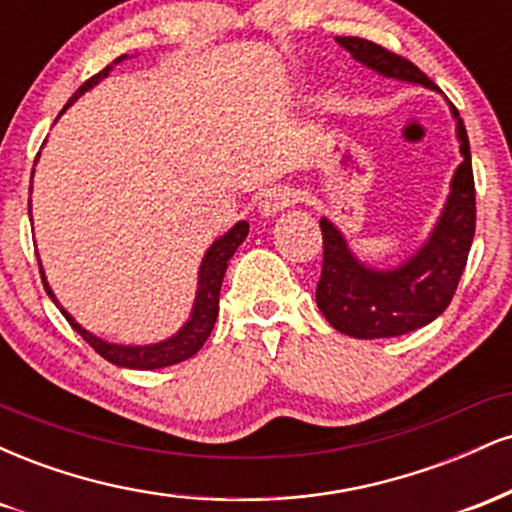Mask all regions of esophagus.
Masks as SVG:
<instances>
[{"instance_id":"esophagus-1","label":"esophagus","mask_w":512,"mask_h":512,"mask_svg":"<svg viewBox=\"0 0 512 512\" xmlns=\"http://www.w3.org/2000/svg\"><path fill=\"white\" fill-rule=\"evenodd\" d=\"M291 204V192L286 187L274 185L267 187V190L260 195V202H257V209H260L262 216H276L279 211H284Z\"/></svg>"}]
</instances>
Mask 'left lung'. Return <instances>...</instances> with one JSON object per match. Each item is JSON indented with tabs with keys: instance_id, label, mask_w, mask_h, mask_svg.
<instances>
[{
	"instance_id": "obj_1",
	"label": "left lung",
	"mask_w": 512,
	"mask_h": 512,
	"mask_svg": "<svg viewBox=\"0 0 512 512\" xmlns=\"http://www.w3.org/2000/svg\"><path fill=\"white\" fill-rule=\"evenodd\" d=\"M337 43L373 72L421 84L431 91L438 88L416 64L385 50L383 45L351 35L337 38ZM450 110L457 120V139L464 161L452 175L448 202L436 228L416 255L395 269L366 267L349 250L342 231L330 219H320L322 274L315 301L337 332L354 339L399 337L436 320L455 296L474 240L477 197L467 129L455 105H450Z\"/></svg>"
}]
</instances>
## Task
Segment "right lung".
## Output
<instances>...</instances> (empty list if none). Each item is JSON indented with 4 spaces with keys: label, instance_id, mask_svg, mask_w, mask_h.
Segmentation results:
<instances>
[{
    "label": "right lung",
    "instance_id": "right-lung-1",
    "mask_svg": "<svg viewBox=\"0 0 512 512\" xmlns=\"http://www.w3.org/2000/svg\"><path fill=\"white\" fill-rule=\"evenodd\" d=\"M122 60H125V55L117 57L113 64L122 62ZM113 64H108L103 72H98L96 76H91V79L84 81V84L79 86V91H76L74 96L69 98V103L64 105V110H67L69 105H72L76 98L81 96V93H86L88 88H93L98 81L105 79V76L110 74V69H113ZM28 214H31V202H28ZM248 231H250L248 221H238L231 231L223 233L219 240H214V243H211V248L204 252L202 267H199L197 296H195V305H192L190 320L180 327L178 334H173V337L163 339V342H158V344L125 346V344L105 342V339L84 330V327H81L79 322H76L74 317L69 315L60 303H57L55 293H52L48 279H45L43 264H40V260H38L40 279H43V286H45V291H48V296L55 301L57 308L62 310V315L67 317L69 325H72L74 330L86 339V344L93 346V351H98L105 361L115 363V366H120V368H134V370H156V368L175 366V363L187 361V358L195 356L197 351L204 346V342H207L211 330H214L216 315H219V291H221L223 274H226L228 260L233 257V252H236L240 248V243L248 238Z\"/></svg>",
    "mask_w": 512,
    "mask_h": 512
}]
</instances>
